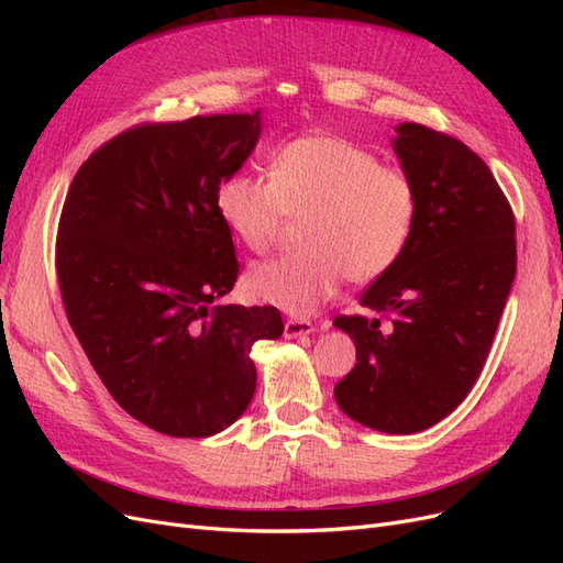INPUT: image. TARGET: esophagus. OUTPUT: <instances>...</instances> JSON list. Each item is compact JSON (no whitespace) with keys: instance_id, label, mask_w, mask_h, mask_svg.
Masks as SVG:
<instances>
[{"instance_id":"esophagus-1","label":"esophagus","mask_w":563,"mask_h":563,"mask_svg":"<svg viewBox=\"0 0 563 563\" xmlns=\"http://www.w3.org/2000/svg\"><path fill=\"white\" fill-rule=\"evenodd\" d=\"M312 331H314V327H312V321H308V319H286V323H284V335L288 340L310 335Z\"/></svg>"}]
</instances>
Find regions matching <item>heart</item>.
<instances>
[{
    "mask_svg": "<svg viewBox=\"0 0 563 563\" xmlns=\"http://www.w3.org/2000/svg\"><path fill=\"white\" fill-rule=\"evenodd\" d=\"M223 225L246 249L275 244L288 218H300L298 251L255 265L246 286L253 298L310 314L347 277L366 284L397 263L418 216L416 185L401 168L340 135L310 133L286 143L267 180L230 176L216 192Z\"/></svg>",
    "mask_w": 563,
    "mask_h": 563,
    "instance_id": "heart-1",
    "label": "heart"
}]
</instances>
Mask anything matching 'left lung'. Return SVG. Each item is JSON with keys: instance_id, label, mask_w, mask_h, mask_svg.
Masks as SVG:
<instances>
[{"instance_id": "left-lung-1", "label": "left lung", "mask_w": 563, "mask_h": 563, "mask_svg": "<svg viewBox=\"0 0 563 563\" xmlns=\"http://www.w3.org/2000/svg\"><path fill=\"white\" fill-rule=\"evenodd\" d=\"M395 131L418 195L416 228L362 294L373 317L333 319L356 347L335 401L371 430L413 434L453 413L479 378L517 275V242L515 213L479 155L422 124Z\"/></svg>"}]
</instances>
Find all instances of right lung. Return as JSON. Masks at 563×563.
Segmentation results:
<instances>
[{
	"instance_id": "right-lung-1",
	"label": "right lung",
	"mask_w": 563,
	"mask_h": 563,
	"mask_svg": "<svg viewBox=\"0 0 563 563\" xmlns=\"http://www.w3.org/2000/svg\"><path fill=\"white\" fill-rule=\"evenodd\" d=\"M258 139L261 110L135 126L79 166L63 203L67 321L112 399L168 437L230 428L255 391L253 343L284 333L277 308L218 305L240 263L216 192Z\"/></svg>"
}]
</instances>
